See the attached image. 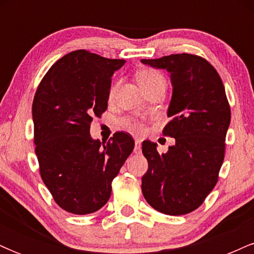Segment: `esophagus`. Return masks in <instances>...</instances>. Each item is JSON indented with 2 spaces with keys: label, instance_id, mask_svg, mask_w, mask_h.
Listing matches in <instances>:
<instances>
[{
  "label": "esophagus",
  "instance_id": "obj_1",
  "mask_svg": "<svg viewBox=\"0 0 254 254\" xmlns=\"http://www.w3.org/2000/svg\"><path fill=\"white\" fill-rule=\"evenodd\" d=\"M133 153L141 154V139H136L135 148H133Z\"/></svg>",
  "mask_w": 254,
  "mask_h": 254
}]
</instances>
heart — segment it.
<instances>
[{
  "instance_id": "obj_1",
  "label": "heart",
  "mask_w": 254,
  "mask_h": 254,
  "mask_svg": "<svg viewBox=\"0 0 254 254\" xmlns=\"http://www.w3.org/2000/svg\"><path fill=\"white\" fill-rule=\"evenodd\" d=\"M137 80H138V83L141 84V87L143 88L144 92H147L148 89H150L151 87H154L157 83L165 82V77L162 76L159 71L153 70V69H144V70L139 71L138 74H137ZM116 90H117V84L111 88V92H110L111 98L115 95ZM127 125L133 131H141L142 130V127L138 123L127 122Z\"/></svg>"
}]
</instances>
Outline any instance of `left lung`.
Listing matches in <instances>:
<instances>
[{
	"mask_svg": "<svg viewBox=\"0 0 254 254\" xmlns=\"http://www.w3.org/2000/svg\"><path fill=\"white\" fill-rule=\"evenodd\" d=\"M141 62L170 72L171 122L164 133L176 138L165 154L157 153L154 142H143L148 171L142 177V192L157 211L189 214L217 183L230 123L226 90L214 66L202 57L179 54Z\"/></svg>",
	"mask_w": 254,
	"mask_h": 254,
	"instance_id": "1",
	"label": "left lung"
}]
</instances>
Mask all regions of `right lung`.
Wrapping results in <instances>:
<instances>
[{
  "instance_id": "obj_1",
  "label": "right lung",
  "mask_w": 254,
  "mask_h": 254,
  "mask_svg": "<svg viewBox=\"0 0 254 254\" xmlns=\"http://www.w3.org/2000/svg\"><path fill=\"white\" fill-rule=\"evenodd\" d=\"M125 60L76 50L58 60L38 87L32 106L40 176L65 211L86 215L110 199L112 180L133 150L129 133L109 142L90 136L94 117L107 109L113 74Z\"/></svg>"
}]
</instances>
